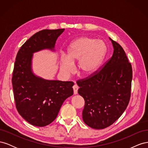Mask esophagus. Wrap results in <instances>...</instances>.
Segmentation results:
<instances>
[{
	"instance_id": "obj_1",
	"label": "esophagus",
	"mask_w": 148,
	"mask_h": 148,
	"mask_svg": "<svg viewBox=\"0 0 148 148\" xmlns=\"http://www.w3.org/2000/svg\"><path fill=\"white\" fill-rule=\"evenodd\" d=\"M79 87L77 84H74L73 86V92H74V95H77L78 93V89Z\"/></svg>"
}]
</instances>
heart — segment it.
Returning a JSON list of instances; mask_svg holds the SVG:
<instances>
[{
	"mask_svg": "<svg viewBox=\"0 0 148 148\" xmlns=\"http://www.w3.org/2000/svg\"><path fill=\"white\" fill-rule=\"evenodd\" d=\"M106 46L101 40L82 37L71 43L67 51L66 57L62 56L60 70L65 75L72 73L73 66L78 64V72L84 77L92 75L97 69L104 59Z\"/></svg>",
	"mask_w": 148,
	"mask_h": 148,
	"instance_id": "obj_1",
	"label": "heart"
}]
</instances>
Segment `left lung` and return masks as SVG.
<instances>
[{"label":"left lung","mask_w":148,"mask_h":148,"mask_svg":"<svg viewBox=\"0 0 148 148\" xmlns=\"http://www.w3.org/2000/svg\"><path fill=\"white\" fill-rule=\"evenodd\" d=\"M113 55L88 77L77 80L79 95L84 98L83 120L94 129L112 125L127 109L130 99L132 66L123 49L109 38Z\"/></svg>","instance_id":"left-lung-1"}]
</instances>
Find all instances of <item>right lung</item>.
Instances as JSON below:
<instances>
[{"instance_id": "1", "label": "right lung", "mask_w": 148, "mask_h": 148, "mask_svg": "<svg viewBox=\"0 0 148 148\" xmlns=\"http://www.w3.org/2000/svg\"><path fill=\"white\" fill-rule=\"evenodd\" d=\"M65 29H43L26 41L17 53L12 83L17 111L26 121L45 127L54 120L67 97L73 95L72 82L46 80L31 71L33 53L53 49Z\"/></svg>"}]
</instances>
